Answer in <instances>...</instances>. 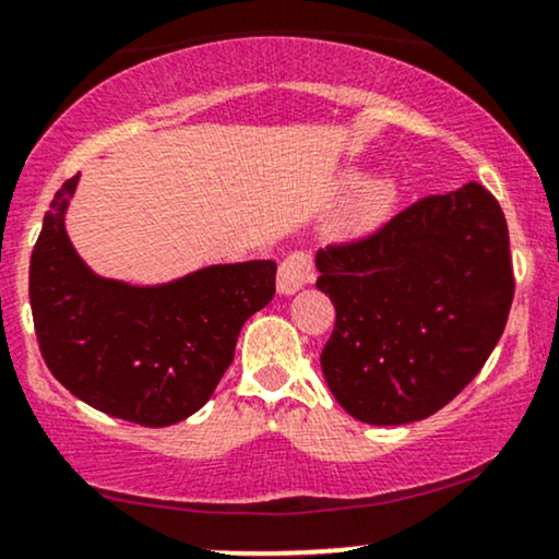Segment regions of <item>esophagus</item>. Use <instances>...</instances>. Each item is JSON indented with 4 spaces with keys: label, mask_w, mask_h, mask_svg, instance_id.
<instances>
[{
    "label": "esophagus",
    "mask_w": 559,
    "mask_h": 559,
    "mask_svg": "<svg viewBox=\"0 0 559 559\" xmlns=\"http://www.w3.org/2000/svg\"><path fill=\"white\" fill-rule=\"evenodd\" d=\"M314 278H318V271H314L312 258L307 252H294L278 267V292L292 297L299 288L314 284Z\"/></svg>",
    "instance_id": "34e87169"
}]
</instances>
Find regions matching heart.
<instances>
[{
  "label": "heart",
  "mask_w": 559,
  "mask_h": 559,
  "mask_svg": "<svg viewBox=\"0 0 559 559\" xmlns=\"http://www.w3.org/2000/svg\"><path fill=\"white\" fill-rule=\"evenodd\" d=\"M354 189L357 192L352 194V200H348L331 228L333 237L338 241H356L367 237V234L378 231L393 215L401 198L399 179L390 177V174L367 177V171L359 169V166H346L338 174V190L353 192Z\"/></svg>",
  "instance_id": "1"
}]
</instances>
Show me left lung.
Segmentation results:
<instances>
[{"instance_id": "left-lung-1", "label": "left lung", "mask_w": 559, "mask_h": 559, "mask_svg": "<svg viewBox=\"0 0 559 559\" xmlns=\"http://www.w3.org/2000/svg\"><path fill=\"white\" fill-rule=\"evenodd\" d=\"M314 265L335 307L322 374L354 419L378 427L427 419L479 374L515 288L506 215L476 181L320 250Z\"/></svg>"}]
</instances>
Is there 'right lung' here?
Wrapping results in <instances>:
<instances>
[{"mask_svg": "<svg viewBox=\"0 0 559 559\" xmlns=\"http://www.w3.org/2000/svg\"><path fill=\"white\" fill-rule=\"evenodd\" d=\"M78 177L44 215L31 254V309L46 367L87 406L169 427L205 406L241 325L275 294V262L205 265L166 284L98 275L67 237Z\"/></svg>", "mask_w": 559, "mask_h": 559, "instance_id": "right-lung-1", "label": "right lung"}]
</instances>
